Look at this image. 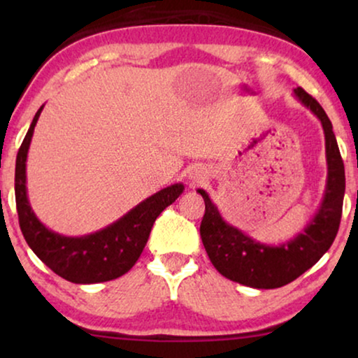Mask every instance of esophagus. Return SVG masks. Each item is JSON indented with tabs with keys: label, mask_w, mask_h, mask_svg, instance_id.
<instances>
[{
	"label": "esophagus",
	"mask_w": 358,
	"mask_h": 358,
	"mask_svg": "<svg viewBox=\"0 0 358 358\" xmlns=\"http://www.w3.org/2000/svg\"><path fill=\"white\" fill-rule=\"evenodd\" d=\"M190 179L195 180V182H199V180H202V179H203V174H202V171H199V169L192 171V173H190Z\"/></svg>",
	"instance_id": "1"
}]
</instances>
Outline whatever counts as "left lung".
<instances>
[{
  "label": "left lung",
  "mask_w": 358,
  "mask_h": 358,
  "mask_svg": "<svg viewBox=\"0 0 358 358\" xmlns=\"http://www.w3.org/2000/svg\"><path fill=\"white\" fill-rule=\"evenodd\" d=\"M293 94L321 120L326 141L327 180L324 197L305 229L278 246L259 243L224 222L208 194L203 189L197 190L205 200L200 238L210 261L223 277L246 287L278 288L293 282L324 256L334 243L341 224L345 171L332 124L320 102L303 87H295Z\"/></svg>",
  "instance_id": "left-lung-1"
}]
</instances>
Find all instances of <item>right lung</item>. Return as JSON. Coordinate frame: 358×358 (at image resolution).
<instances>
[{
  "label": "right lung",
  "instance_id": "obj_1",
  "mask_svg": "<svg viewBox=\"0 0 358 358\" xmlns=\"http://www.w3.org/2000/svg\"><path fill=\"white\" fill-rule=\"evenodd\" d=\"M43 106L37 110L17 151L14 192L19 227L29 248L57 275L73 283H99L122 277L138 261L155 220L182 194V184H173L145 199L124 217L99 231L85 236H63L48 229L36 217L27 199L26 161L34 129Z\"/></svg>",
  "mask_w": 358,
  "mask_h": 358
}]
</instances>
